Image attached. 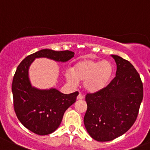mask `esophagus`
<instances>
[{
  "label": "esophagus",
  "instance_id": "obj_1",
  "mask_svg": "<svg viewBox=\"0 0 150 150\" xmlns=\"http://www.w3.org/2000/svg\"><path fill=\"white\" fill-rule=\"evenodd\" d=\"M83 98V96H82L81 93H79V95H78V97H77V99H78V100H82Z\"/></svg>",
  "mask_w": 150,
  "mask_h": 150
}]
</instances>
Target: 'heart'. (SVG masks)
Segmentation results:
<instances>
[{"instance_id":"obj_1","label":"heart","mask_w":150,"mask_h":150,"mask_svg":"<svg viewBox=\"0 0 150 150\" xmlns=\"http://www.w3.org/2000/svg\"><path fill=\"white\" fill-rule=\"evenodd\" d=\"M72 73H66V79L72 86H76L78 81L83 82V87L89 93L103 90L110 83L114 74V67L109 61L80 60L73 66Z\"/></svg>"}]
</instances>
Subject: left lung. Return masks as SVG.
Returning a JSON list of instances; mask_svg holds the SVG:
<instances>
[{"label": "left lung", "mask_w": 150, "mask_h": 150, "mask_svg": "<svg viewBox=\"0 0 150 150\" xmlns=\"http://www.w3.org/2000/svg\"><path fill=\"white\" fill-rule=\"evenodd\" d=\"M117 65L116 76L107 87L86 96L83 118L93 139L110 141L127 132L136 121L144 96L143 83L129 61L112 54Z\"/></svg>", "instance_id": "obj_1"}]
</instances>
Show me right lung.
<instances>
[{
  "label": "right lung",
  "mask_w": 150,
  "mask_h": 150,
  "mask_svg": "<svg viewBox=\"0 0 150 150\" xmlns=\"http://www.w3.org/2000/svg\"><path fill=\"white\" fill-rule=\"evenodd\" d=\"M74 54L69 50H41L26 57L17 68L12 84L15 112L21 123L37 135H49L58 128L64 112L75 103L78 92L67 95L54 88L39 89L34 87L29 78V67L35 58H47L67 62Z\"/></svg>",
  "instance_id": "add662e5"
}]
</instances>
